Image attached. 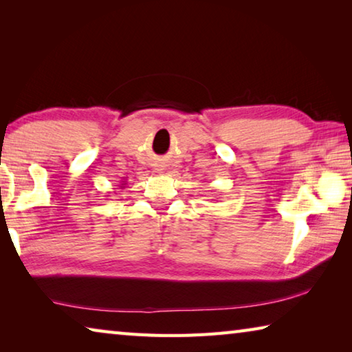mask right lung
Segmentation results:
<instances>
[{"mask_svg":"<svg viewBox=\"0 0 352 352\" xmlns=\"http://www.w3.org/2000/svg\"><path fill=\"white\" fill-rule=\"evenodd\" d=\"M122 184H126V182H124V183H122ZM121 188H122V186H121Z\"/></svg>","mask_w":352,"mask_h":352,"instance_id":"right-lung-1","label":"right lung"}]
</instances>
